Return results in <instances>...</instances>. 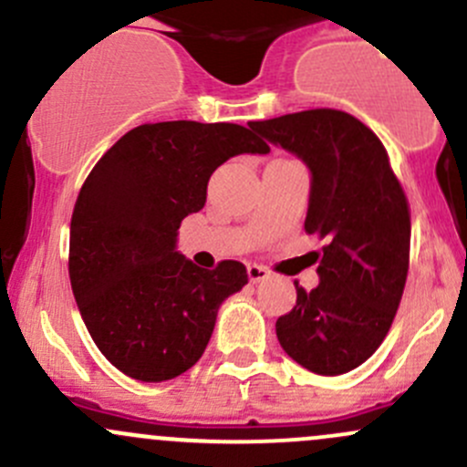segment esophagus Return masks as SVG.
I'll list each match as a JSON object with an SVG mask.
<instances>
[{
    "label": "esophagus",
    "instance_id": "obj_1",
    "mask_svg": "<svg viewBox=\"0 0 467 467\" xmlns=\"http://www.w3.org/2000/svg\"><path fill=\"white\" fill-rule=\"evenodd\" d=\"M266 277H271V271H268L266 266H259V264H250L248 266V279L253 284H257V282H262V279H266Z\"/></svg>",
    "mask_w": 467,
    "mask_h": 467
}]
</instances>
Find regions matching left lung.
Returning <instances> with one entry per match:
<instances>
[{"mask_svg":"<svg viewBox=\"0 0 467 467\" xmlns=\"http://www.w3.org/2000/svg\"><path fill=\"white\" fill-rule=\"evenodd\" d=\"M250 130L311 170L304 228L327 242L320 284L275 324L282 349L320 376L360 367L389 333L410 271L411 214L380 139L356 116L308 109Z\"/></svg>","mask_w":467,"mask_h":467,"instance_id":"1","label":"left lung"}]
</instances>
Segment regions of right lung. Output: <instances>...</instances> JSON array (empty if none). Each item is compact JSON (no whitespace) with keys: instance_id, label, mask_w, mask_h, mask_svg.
Instances as JSON below:
<instances>
[{"instance_id":"add662e5","label":"right lung","mask_w":467,"mask_h":467,"mask_svg":"<svg viewBox=\"0 0 467 467\" xmlns=\"http://www.w3.org/2000/svg\"><path fill=\"white\" fill-rule=\"evenodd\" d=\"M268 150L234 122H147L93 165L71 214L68 277L87 331L122 374L171 380L203 356L221 302L248 273L234 259L194 266L176 253V230L203 208L221 163Z\"/></svg>"}]
</instances>
